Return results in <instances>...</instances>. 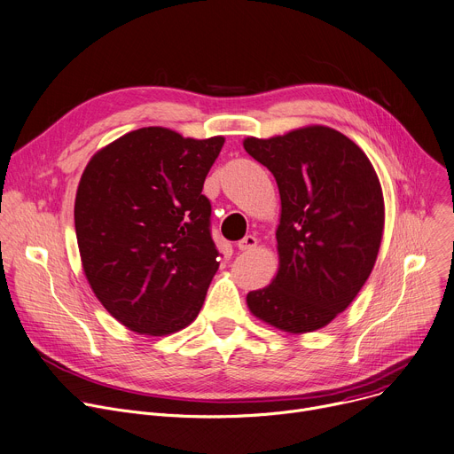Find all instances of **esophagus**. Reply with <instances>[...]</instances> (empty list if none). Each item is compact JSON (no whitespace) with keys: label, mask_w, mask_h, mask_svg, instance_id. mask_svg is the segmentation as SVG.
<instances>
[{"label":"esophagus","mask_w":454,"mask_h":454,"mask_svg":"<svg viewBox=\"0 0 454 454\" xmlns=\"http://www.w3.org/2000/svg\"><path fill=\"white\" fill-rule=\"evenodd\" d=\"M256 246H258V239L249 234V236H246V238H241V239L238 241L236 247H238L239 251H253Z\"/></svg>","instance_id":"34e87169"}]
</instances>
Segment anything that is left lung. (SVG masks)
Listing matches in <instances>:
<instances>
[{
    "mask_svg": "<svg viewBox=\"0 0 454 454\" xmlns=\"http://www.w3.org/2000/svg\"><path fill=\"white\" fill-rule=\"evenodd\" d=\"M243 147L265 165L282 200L280 267L251 291L253 315L286 333L331 324L356 298L383 234V194L365 153L341 132L310 125Z\"/></svg>",
    "mask_w": 454,
    "mask_h": 454,
    "instance_id": "obj_1",
    "label": "left lung"
}]
</instances>
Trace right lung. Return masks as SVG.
I'll use <instances>...</instances> for the list:
<instances>
[{"label": "right lung", "mask_w": 454, "mask_h": 454, "mask_svg": "<svg viewBox=\"0 0 454 454\" xmlns=\"http://www.w3.org/2000/svg\"><path fill=\"white\" fill-rule=\"evenodd\" d=\"M223 144L144 127L98 151L82 174L74 225L83 270L101 305L134 333L165 336L198 317L220 267L201 189Z\"/></svg>", "instance_id": "add662e5"}]
</instances>
